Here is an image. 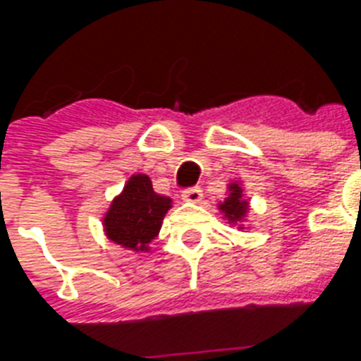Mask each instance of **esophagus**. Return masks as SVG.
Returning <instances> with one entry per match:
<instances>
[{"instance_id":"obj_1","label":"esophagus","mask_w":361,"mask_h":361,"mask_svg":"<svg viewBox=\"0 0 361 361\" xmlns=\"http://www.w3.org/2000/svg\"><path fill=\"white\" fill-rule=\"evenodd\" d=\"M204 193L200 188H190V190H186L183 193V199L186 200V202H191V204H199L200 200H202Z\"/></svg>"}]
</instances>
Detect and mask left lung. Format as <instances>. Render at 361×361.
Returning a JSON list of instances; mask_svg holds the SVG:
<instances>
[{"label": "left lung", "instance_id": "left-lung-1", "mask_svg": "<svg viewBox=\"0 0 361 361\" xmlns=\"http://www.w3.org/2000/svg\"><path fill=\"white\" fill-rule=\"evenodd\" d=\"M219 212L228 224L237 226V229H245V220L250 216V199L245 197L244 184L240 180H233L228 184L226 199L219 202Z\"/></svg>", "mask_w": 361, "mask_h": 361}]
</instances>
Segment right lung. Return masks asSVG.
Listing matches in <instances>:
<instances>
[{
    "label": "right lung",
    "mask_w": 361,
    "mask_h": 361,
    "mask_svg": "<svg viewBox=\"0 0 361 361\" xmlns=\"http://www.w3.org/2000/svg\"><path fill=\"white\" fill-rule=\"evenodd\" d=\"M171 204L173 200L170 197L153 191L148 175L133 173L104 213V235L124 250L148 253Z\"/></svg>",
    "instance_id": "add662e5"
}]
</instances>
